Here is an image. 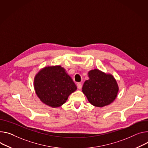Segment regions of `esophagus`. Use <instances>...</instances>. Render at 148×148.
Here are the masks:
<instances>
[{
	"mask_svg": "<svg viewBox=\"0 0 148 148\" xmlns=\"http://www.w3.org/2000/svg\"><path fill=\"white\" fill-rule=\"evenodd\" d=\"M77 87L79 90H81L82 88V84L80 83H78L77 84Z\"/></svg>",
	"mask_w": 148,
	"mask_h": 148,
	"instance_id": "1",
	"label": "esophagus"
}]
</instances>
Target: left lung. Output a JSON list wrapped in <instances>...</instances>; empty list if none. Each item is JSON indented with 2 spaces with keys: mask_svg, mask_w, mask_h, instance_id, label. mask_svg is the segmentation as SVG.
I'll use <instances>...</instances> for the list:
<instances>
[{
  "mask_svg": "<svg viewBox=\"0 0 148 148\" xmlns=\"http://www.w3.org/2000/svg\"><path fill=\"white\" fill-rule=\"evenodd\" d=\"M90 79L83 86V92L88 101L96 107H103L112 103L117 97L119 87L110 74L95 69L88 73Z\"/></svg>",
  "mask_w": 148,
  "mask_h": 148,
  "instance_id": "left-lung-1",
  "label": "left lung"
}]
</instances>
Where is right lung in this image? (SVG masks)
I'll list each match as a JSON object with an SVG mask.
<instances>
[{
  "label": "right lung",
  "mask_w": 148,
  "mask_h": 148,
  "mask_svg": "<svg viewBox=\"0 0 148 148\" xmlns=\"http://www.w3.org/2000/svg\"><path fill=\"white\" fill-rule=\"evenodd\" d=\"M34 87L40 100L52 107L62 105L77 90L71 78L61 66H48L40 71L35 76Z\"/></svg>",
  "instance_id": "right-lung-1"
}]
</instances>
